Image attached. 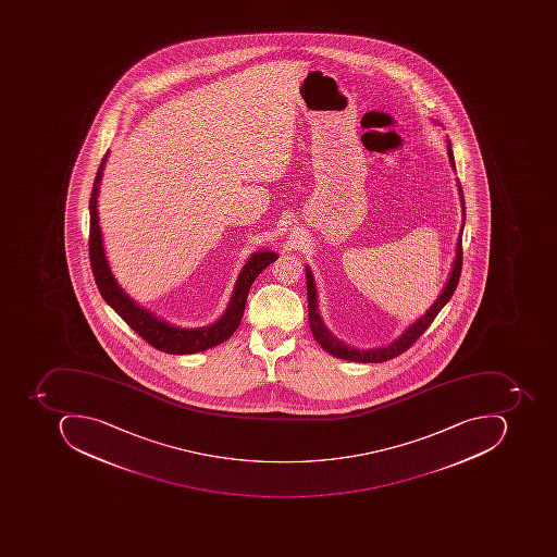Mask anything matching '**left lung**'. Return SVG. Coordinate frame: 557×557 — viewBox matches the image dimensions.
Wrapping results in <instances>:
<instances>
[{
  "instance_id": "1",
  "label": "left lung",
  "mask_w": 557,
  "mask_h": 557,
  "mask_svg": "<svg viewBox=\"0 0 557 557\" xmlns=\"http://www.w3.org/2000/svg\"><path fill=\"white\" fill-rule=\"evenodd\" d=\"M448 157H450L451 165L455 168L454 153H451L450 144H448ZM460 184V182H458ZM460 194H462V187L458 186ZM462 202H463V196ZM463 231V226H462ZM462 231L458 234L457 243V256H455L454 270H451L450 280H448L447 286L444 287V292L438 296L432 308L426 311L425 317L420 318L417 323L411 324L404 335L393 342L392 345L385 346V348L376 349H357L351 346L343 345L342 342L331 335L330 331L324 327L323 321H321L320 313H318V301H317V284H314L313 274L306 268V287H308V314H309V326L313 331L314 338L317 342L326 349L333 357L342 358V360L358 361V363H382V361L392 360L397 358L401 352L407 351L411 348L417 339L425 333L426 327L433 323L436 314L441 313L442 308L447 305L448 299L454 296L455 289H457L458 280L462 274V262H463V249H462Z\"/></svg>"
}]
</instances>
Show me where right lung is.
Instances as JSON below:
<instances>
[{
    "mask_svg": "<svg viewBox=\"0 0 557 557\" xmlns=\"http://www.w3.org/2000/svg\"><path fill=\"white\" fill-rule=\"evenodd\" d=\"M107 156H103L100 162L99 171L95 175L94 187L90 194V237H88V251H90L91 273L95 276V283L99 287L102 298L115 309L119 317L137 333L143 336L150 346L159 351L169 352V355H190V352L205 351L212 346L221 345L226 342L234 331L239 326L240 318L246 308L249 289L256 277L271 262L276 261L277 256L274 252H256L252 258L246 262L240 271L239 280L234 289L233 299L230 308L218 323L208 327H196V330H186V327H175L164 323L152 313L135 305L124 292H122L116 281L110 273V265L107 262L106 251H103L102 233L99 226V211H97V197H99L100 181H102V171L106 168Z\"/></svg>",
    "mask_w": 557,
    "mask_h": 557,
    "instance_id": "1",
    "label": "right lung"
}]
</instances>
